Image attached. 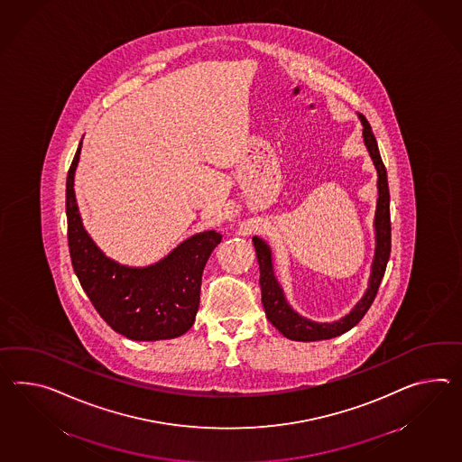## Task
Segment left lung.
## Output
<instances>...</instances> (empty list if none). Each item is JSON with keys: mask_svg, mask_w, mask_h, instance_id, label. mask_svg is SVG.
<instances>
[{"mask_svg": "<svg viewBox=\"0 0 462 462\" xmlns=\"http://www.w3.org/2000/svg\"><path fill=\"white\" fill-rule=\"evenodd\" d=\"M360 122L364 125V142L365 147L371 153L372 162L377 169V189H379V199H377V210H375V255H374V263H372L371 281H369V289L365 295L360 299L352 312L346 317H342L337 322L332 324H319L312 322L309 319H304L302 315L293 312L291 305L287 304L281 285L273 275L272 269L271 248L262 240L254 236V245L257 252V260H259L260 269V289H262V304L265 309V315L271 320L273 327L279 328L283 336L291 340H302V342H310V340H322V338L337 337L340 334L347 332L352 327L357 326L360 319L369 310L379 285L383 281V273L387 262L391 257V195H389V183H387V170L383 165V158L379 153L377 140L374 136L371 125L365 120L364 115H359Z\"/></svg>", "mask_w": 462, "mask_h": 462, "instance_id": "8db88e82", "label": "left lung"}]
</instances>
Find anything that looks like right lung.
Listing matches in <instances>:
<instances>
[{
	"label": "right lung",
	"mask_w": 462,
	"mask_h": 462,
	"mask_svg": "<svg viewBox=\"0 0 462 462\" xmlns=\"http://www.w3.org/2000/svg\"><path fill=\"white\" fill-rule=\"evenodd\" d=\"M79 150L67 177L68 248L73 271L97 312L115 332L134 340H162L185 334L200 304L207 260L220 244L215 230L187 238L165 259L143 269L105 257L81 226L73 179Z\"/></svg>",
	"instance_id": "1"
}]
</instances>
